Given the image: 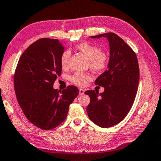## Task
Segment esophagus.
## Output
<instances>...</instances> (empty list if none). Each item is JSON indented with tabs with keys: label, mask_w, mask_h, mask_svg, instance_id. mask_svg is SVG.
<instances>
[{
	"label": "esophagus",
	"mask_w": 161,
	"mask_h": 161,
	"mask_svg": "<svg viewBox=\"0 0 161 161\" xmlns=\"http://www.w3.org/2000/svg\"><path fill=\"white\" fill-rule=\"evenodd\" d=\"M84 92H85V91H84V90H83V89H79V94L82 95L84 94Z\"/></svg>",
	"instance_id": "34e87169"
}]
</instances>
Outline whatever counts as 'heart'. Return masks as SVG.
<instances>
[{
    "instance_id": "1",
    "label": "heart",
    "mask_w": 161,
    "mask_h": 161,
    "mask_svg": "<svg viewBox=\"0 0 161 161\" xmlns=\"http://www.w3.org/2000/svg\"><path fill=\"white\" fill-rule=\"evenodd\" d=\"M75 49L80 51L86 55L88 58L89 66L94 71H101L106 69L109 63V56L108 53L101 52L99 48L87 42H80L75 45ZM70 51L69 49L64 50L60 56V64L63 68L69 66L70 58ZM91 78L89 74L86 73L76 72L69 77L70 82L77 86H84L86 81Z\"/></svg>"
}]
</instances>
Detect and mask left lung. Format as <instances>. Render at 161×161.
I'll use <instances>...</instances> for the list:
<instances>
[{
  "label": "left lung",
  "instance_id": "left-lung-1",
  "mask_svg": "<svg viewBox=\"0 0 161 161\" xmlns=\"http://www.w3.org/2000/svg\"><path fill=\"white\" fill-rule=\"evenodd\" d=\"M91 37L108 38L109 60L108 70L95 81V85L104 87V92H85L91 98L86 110L92 122L108 128L122 122L133 105L139 82V63L135 52L116 34L109 32Z\"/></svg>",
  "mask_w": 161,
  "mask_h": 161
}]
</instances>
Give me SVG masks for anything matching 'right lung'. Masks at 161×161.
Wrapping results in <instances>:
<instances>
[{
  "label": "right lung",
  "instance_id": "right-lung-1",
  "mask_svg": "<svg viewBox=\"0 0 161 161\" xmlns=\"http://www.w3.org/2000/svg\"><path fill=\"white\" fill-rule=\"evenodd\" d=\"M64 51L58 39L42 38L22 53L14 75L17 100L25 117L44 130L64 122L78 89L69 86L63 91L53 88L61 74L60 56Z\"/></svg>",
  "mask_w": 161,
  "mask_h": 161
}]
</instances>
